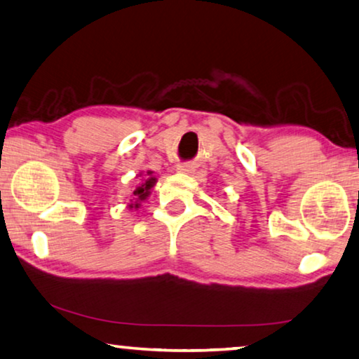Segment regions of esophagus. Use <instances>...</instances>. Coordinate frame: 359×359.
<instances>
[{"instance_id":"obj_1","label":"esophagus","mask_w":359,"mask_h":359,"mask_svg":"<svg viewBox=\"0 0 359 359\" xmlns=\"http://www.w3.org/2000/svg\"><path fill=\"white\" fill-rule=\"evenodd\" d=\"M178 172L180 173H191L192 172V165H189V163H180L178 165Z\"/></svg>"}]
</instances>
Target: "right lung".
<instances>
[{
	"instance_id": "add662e5",
	"label": "right lung",
	"mask_w": 359,
	"mask_h": 359,
	"mask_svg": "<svg viewBox=\"0 0 359 359\" xmlns=\"http://www.w3.org/2000/svg\"><path fill=\"white\" fill-rule=\"evenodd\" d=\"M140 176H141L140 183H137L135 186V189H133V196H135L133 203H130V205H128L130 210H133V208H135V210H137V208L141 207V202L146 201V198L151 196L152 187L156 186V183H157V178L154 176L152 170H147L146 173L141 172L140 175H137V178H140Z\"/></svg>"
}]
</instances>
